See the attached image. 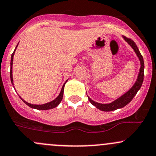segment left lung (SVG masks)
Listing matches in <instances>:
<instances>
[{"mask_svg":"<svg viewBox=\"0 0 156 156\" xmlns=\"http://www.w3.org/2000/svg\"><path fill=\"white\" fill-rule=\"evenodd\" d=\"M124 39L132 47V48L134 49V51H135V53L137 54V57H138L139 60L140 61V73H139L138 77H137V81L134 84V86L129 90L127 93H125L123 96H122L121 97H119V99L115 100L113 102L110 103V104H100V103H97L96 101H93L90 98L88 97L90 102L93 105H94L95 107L97 108L98 109L101 110L103 111H114V110L119 109V108H123L124 106H126V105L129 104L134 97V96L136 95V93H137V91L140 90V87H141L142 83L144 81V59L142 57L141 54L139 51V49L136 45L135 42L133 40H132L131 39L127 38V37H124Z\"/></svg>","mask_w":156,"mask_h":156,"instance_id":"left-lung-1","label":"left lung"}]
</instances>
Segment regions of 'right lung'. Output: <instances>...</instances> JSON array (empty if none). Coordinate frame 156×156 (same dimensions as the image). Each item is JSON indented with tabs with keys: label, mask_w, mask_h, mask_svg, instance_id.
I'll return each mask as SVG.
<instances>
[{
	"label": "right lung",
	"mask_w": 156,
	"mask_h": 156,
	"mask_svg": "<svg viewBox=\"0 0 156 156\" xmlns=\"http://www.w3.org/2000/svg\"><path fill=\"white\" fill-rule=\"evenodd\" d=\"M19 45V44H18ZM18 46V45H17ZM17 46H16V48H17ZM16 49H15V51H16ZM15 51H13V53L12 54V56H11V62H10V78H11V82L13 84V79H12V61H13V56H14V54H15ZM64 85L65 83L63 84V87H62V90L61 91H60V93L59 94V96H57V97L55 99V100H53V101H50V102L48 103H46V104H44V105H32V104H30V103L27 102V101H25L24 100H23L22 99V101H24V103H25L26 105H27L29 106V107L32 108H35V109H37V110H49V109H52V108L57 107V105H58L60 103V101H61L62 99H63V88H64Z\"/></svg>",
	"instance_id": "add662e5"
}]
</instances>
